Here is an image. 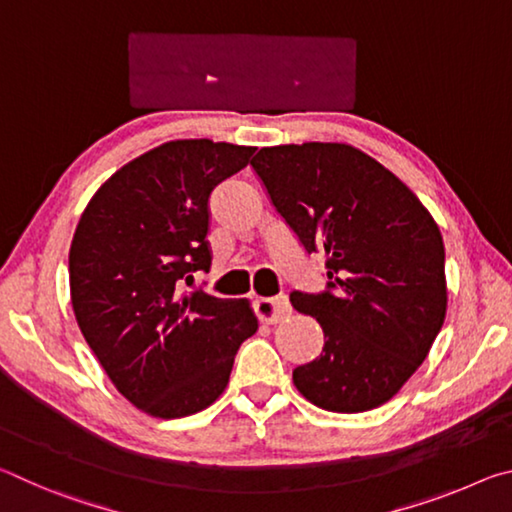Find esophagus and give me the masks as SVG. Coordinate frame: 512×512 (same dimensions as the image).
<instances>
[{
    "instance_id": "obj_1",
    "label": "esophagus",
    "mask_w": 512,
    "mask_h": 512,
    "mask_svg": "<svg viewBox=\"0 0 512 512\" xmlns=\"http://www.w3.org/2000/svg\"><path fill=\"white\" fill-rule=\"evenodd\" d=\"M255 314L266 325H275L280 320L291 316V302L287 296L275 298H257L255 300Z\"/></svg>"
}]
</instances>
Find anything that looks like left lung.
I'll use <instances>...</instances> for the list:
<instances>
[{
	"label": "left lung",
	"mask_w": 512,
	"mask_h": 512,
	"mask_svg": "<svg viewBox=\"0 0 512 512\" xmlns=\"http://www.w3.org/2000/svg\"><path fill=\"white\" fill-rule=\"evenodd\" d=\"M307 253H325L327 291L291 293L325 334L293 370L318 409L361 413L402 391L445 323V246L395 173L339 142L266 146L250 162Z\"/></svg>",
	"instance_id": "1"
}]
</instances>
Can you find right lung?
I'll list each match as a JSON object with an SVG mask.
<instances>
[{"label":"right lung","mask_w":512,"mask_h":512,"mask_svg":"<svg viewBox=\"0 0 512 512\" xmlns=\"http://www.w3.org/2000/svg\"><path fill=\"white\" fill-rule=\"evenodd\" d=\"M253 153L164 142L112 173L76 225V323L117 391L153 418H185L219 400L239 345L259 327L248 300L178 291L189 273L210 271V196Z\"/></svg>","instance_id":"add662e5"}]
</instances>
